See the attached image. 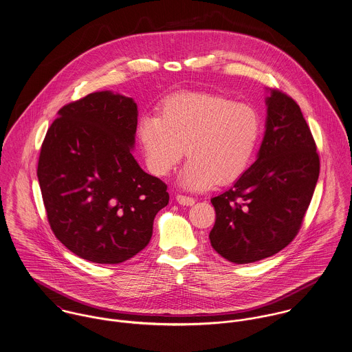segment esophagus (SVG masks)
<instances>
[{"label":"esophagus","instance_id":"1","mask_svg":"<svg viewBox=\"0 0 352 352\" xmlns=\"http://www.w3.org/2000/svg\"><path fill=\"white\" fill-rule=\"evenodd\" d=\"M176 200H177V203H180L183 206H193L195 204V199L191 196H186V195H177Z\"/></svg>","mask_w":352,"mask_h":352}]
</instances>
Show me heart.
<instances>
[{
  "label": "heart",
  "instance_id": "b5f03b06",
  "mask_svg": "<svg viewBox=\"0 0 352 352\" xmlns=\"http://www.w3.org/2000/svg\"><path fill=\"white\" fill-rule=\"evenodd\" d=\"M261 134L256 109L221 94L182 93L169 96L159 116H145L138 138L148 169L168 176L184 155L190 159L182 182L206 190L238 180L249 168Z\"/></svg>",
  "mask_w": 352,
  "mask_h": 352
}]
</instances>
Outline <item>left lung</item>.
<instances>
[{"label":"left lung","instance_id":"obj_1","mask_svg":"<svg viewBox=\"0 0 352 352\" xmlns=\"http://www.w3.org/2000/svg\"><path fill=\"white\" fill-rule=\"evenodd\" d=\"M266 104L258 159L228 191L211 199L217 212L211 246L238 265L288 246L301 228L319 179L316 142L297 102L274 89Z\"/></svg>","mask_w":352,"mask_h":352}]
</instances>
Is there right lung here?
Masks as SVG:
<instances>
[{
  "mask_svg": "<svg viewBox=\"0 0 352 352\" xmlns=\"http://www.w3.org/2000/svg\"><path fill=\"white\" fill-rule=\"evenodd\" d=\"M137 104L110 91L64 104L47 130L37 177L48 223L64 246L96 263H121L146 248L166 184L131 155Z\"/></svg>",
  "mask_w": 352,
  "mask_h": 352,
  "instance_id": "right-lung-1",
  "label": "right lung"
}]
</instances>
